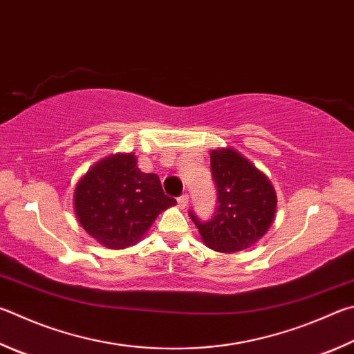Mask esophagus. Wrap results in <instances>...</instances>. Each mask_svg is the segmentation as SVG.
Segmentation results:
<instances>
[{"instance_id": "1", "label": "esophagus", "mask_w": 354, "mask_h": 354, "mask_svg": "<svg viewBox=\"0 0 354 354\" xmlns=\"http://www.w3.org/2000/svg\"><path fill=\"white\" fill-rule=\"evenodd\" d=\"M187 204H189V195L187 194H184V195H181L178 198V205L181 209H185L187 207Z\"/></svg>"}]
</instances>
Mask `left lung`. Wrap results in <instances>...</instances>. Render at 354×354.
<instances>
[{
  "instance_id": "1",
  "label": "left lung",
  "mask_w": 354,
  "mask_h": 354,
  "mask_svg": "<svg viewBox=\"0 0 354 354\" xmlns=\"http://www.w3.org/2000/svg\"><path fill=\"white\" fill-rule=\"evenodd\" d=\"M212 178L216 185L218 205L209 221H192L203 241L216 252H236L260 240L271 227L277 209V195L269 179L234 149L210 153Z\"/></svg>"
}]
</instances>
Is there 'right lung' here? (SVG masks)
Masks as SVG:
<instances>
[{
  "mask_svg": "<svg viewBox=\"0 0 354 354\" xmlns=\"http://www.w3.org/2000/svg\"><path fill=\"white\" fill-rule=\"evenodd\" d=\"M176 199L164 194L155 173L138 169L133 153L99 160L77 184L74 212L82 227L110 249L136 244L160 212Z\"/></svg>",
  "mask_w": 354,
  "mask_h": 354,
  "instance_id": "right-lung-1",
  "label": "right lung"
}]
</instances>
